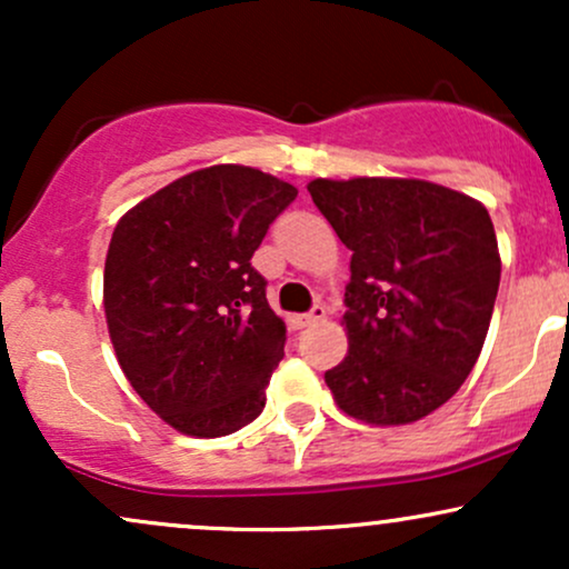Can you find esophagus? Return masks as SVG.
I'll list each match as a JSON object with an SVG mask.
<instances>
[{
  "label": "esophagus",
  "instance_id": "esophagus-1",
  "mask_svg": "<svg viewBox=\"0 0 569 569\" xmlns=\"http://www.w3.org/2000/svg\"><path fill=\"white\" fill-rule=\"evenodd\" d=\"M323 318H326V307L323 305H312V310L305 312V316L293 318V323H297V329H305V326L321 323Z\"/></svg>",
  "mask_w": 569,
  "mask_h": 569
}]
</instances>
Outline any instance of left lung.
Wrapping results in <instances>:
<instances>
[{"instance_id":"8db88e82","label":"left lung","mask_w":569,"mask_h":569,"mask_svg":"<svg viewBox=\"0 0 569 569\" xmlns=\"http://www.w3.org/2000/svg\"><path fill=\"white\" fill-rule=\"evenodd\" d=\"M307 192L352 251L350 350L326 385L356 420H420L460 390L485 345L500 286L492 219L420 179H316Z\"/></svg>"}]
</instances>
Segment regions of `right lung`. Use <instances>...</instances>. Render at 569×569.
Masks as SVG:
<instances>
[{"instance_id": "add662e5", "label": "right lung", "mask_w": 569, "mask_h": 569, "mask_svg": "<svg viewBox=\"0 0 569 569\" xmlns=\"http://www.w3.org/2000/svg\"><path fill=\"white\" fill-rule=\"evenodd\" d=\"M297 187L246 166H211L117 221L103 310L117 361L154 415L217 439L257 420L283 358L286 323L251 257Z\"/></svg>"}]
</instances>
